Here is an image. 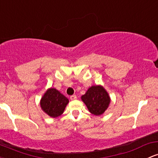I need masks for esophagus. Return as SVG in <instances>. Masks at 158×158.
I'll return each instance as SVG.
<instances>
[{
	"instance_id": "obj_1",
	"label": "esophagus",
	"mask_w": 158,
	"mask_h": 158,
	"mask_svg": "<svg viewBox=\"0 0 158 158\" xmlns=\"http://www.w3.org/2000/svg\"><path fill=\"white\" fill-rule=\"evenodd\" d=\"M76 98H76V95H72V96H70V99L71 100H76Z\"/></svg>"
}]
</instances>
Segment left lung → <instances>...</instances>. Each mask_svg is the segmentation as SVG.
Masks as SVG:
<instances>
[{
  "label": "left lung",
  "mask_w": 158,
  "mask_h": 158,
  "mask_svg": "<svg viewBox=\"0 0 158 158\" xmlns=\"http://www.w3.org/2000/svg\"><path fill=\"white\" fill-rule=\"evenodd\" d=\"M81 100L86 105L88 111L94 115H101L110 106L111 99L106 90L102 85H92Z\"/></svg>",
  "instance_id": "obj_1"
}]
</instances>
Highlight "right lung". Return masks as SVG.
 I'll list each match as a JSON object with an SVG mask.
<instances>
[{
  "label": "right lung",
  "mask_w": 158,
  "mask_h": 158,
  "mask_svg": "<svg viewBox=\"0 0 158 158\" xmlns=\"http://www.w3.org/2000/svg\"><path fill=\"white\" fill-rule=\"evenodd\" d=\"M69 100L59 91L53 88L46 90L40 100V107L46 115L57 118L62 115Z\"/></svg>",
  "instance_id": "1"
}]
</instances>
